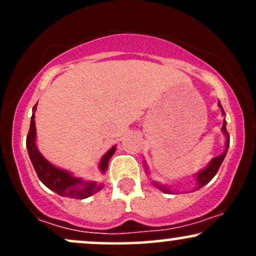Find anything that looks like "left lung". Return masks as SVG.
<instances>
[{"mask_svg": "<svg viewBox=\"0 0 256 256\" xmlns=\"http://www.w3.org/2000/svg\"><path fill=\"white\" fill-rule=\"evenodd\" d=\"M219 107L222 108V114H225V112H224V110H222V104H220V102H219ZM222 132H224V134H226V138H228V140H226V149H225L224 152H222V155H219V156L214 158L213 160L210 161V165H208L204 170H202V171L198 173V177H196V180H198V189H200V188H202V186H204L206 184L210 183V182L212 180V178L216 174V172H218V170H219L220 165H222V161H224L226 152H228V143H230V137H228V131H226V122H225V120H224V124H222ZM155 185H156V186L161 190V192H168V194L172 192L171 190L168 189V188L164 186V185H158V184H155Z\"/></svg>", "mask_w": 256, "mask_h": 256, "instance_id": "1", "label": "left lung"}]
</instances>
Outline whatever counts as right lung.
I'll list each match as a JSON object with an SVG mask.
<instances>
[{"label":"right lung","instance_id":"right-lung-1","mask_svg":"<svg viewBox=\"0 0 256 256\" xmlns=\"http://www.w3.org/2000/svg\"><path fill=\"white\" fill-rule=\"evenodd\" d=\"M37 104H34V112L36 110ZM26 146H28V156L31 158V162L34 165L38 178L46 185V188L55 192L58 195L66 196L71 198H86L94 195L102 189V185H98L94 182H84L82 179L73 177L71 173L64 171L52 166L48 160H46L38 152L36 146V126H34V113L31 116L30 130H28V137H26ZM116 152V146L104 155V158L100 161V170L104 173L108 168L112 155Z\"/></svg>","mask_w":256,"mask_h":256}]
</instances>
